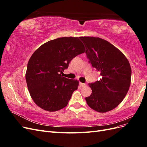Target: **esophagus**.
<instances>
[{
  "mask_svg": "<svg viewBox=\"0 0 147 147\" xmlns=\"http://www.w3.org/2000/svg\"><path fill=\"white\" fill-rule=\"evenodd\" d=\"M80 85L82 87H84V86H86V84L85 83H83L80 82Z\"/></svg>",
  "mask_w": 147,
  "mask_h": 147,
  "instance_id": "obj_1",
  "label": "esophagus"
}]
</instances>
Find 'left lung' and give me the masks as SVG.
<instances>
[{"instance_id":"8db88e82","label":"left lung","mask_w":147,"mask_h":147,"mask_svg":"<svg viewBox=\"0 0 147 147\" xmlns=\"http://www.w3.org/2000/svg\"><path fill=\"white\" fill-rule=\"evenodd\" d=\"M89 62L100 72L99 81L89 83L91 94L85 98L90 108L100 113L114 109L123 101L129 88L131 67L123 53L99 37H80Z\"/></svg>"}]
</instances>
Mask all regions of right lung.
<instances>
[{"label": "right lung", "instance_id": "add662e5", "mask_svg": "<svg viewBox=\"0 0 147 147\" xmlns=\"http://www.w3.org/2000/svg\"><path fill=\"white\" fill-rule=\"evenodd\" d=\"M84 52L77 37L52 40L35 51L28 62L26 80L30 95L39 107L56 112L67 105L79 82L61 74L71 60Z\"/></svg>", "mask_w": 147, "mask_h": 147}]
</instances>
